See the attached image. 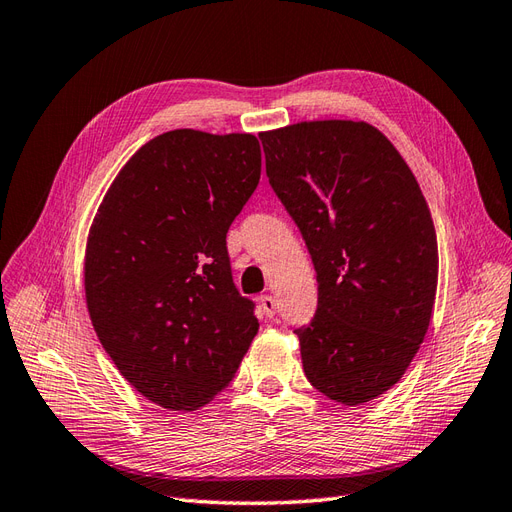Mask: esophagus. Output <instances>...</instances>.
I'll return each mask as SVG.
<instances>
[{
	"label": "esophagus",
	"mask_w": 512,
	"mask_h": 512,
	"mask_svg": "<svg viewBox=\"0 0 512 512\" xmlns=\"http://www.w3.org/2000/svg\"><path fill=\"white\" fill-rule=\"evenodd\" d=\"M259 307H261V311H264V316L272 318L274 313H277V300L264 294V296H259Z\"/></svg>",
	"instance_id": "obj_1"
}]
</instances>
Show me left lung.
Returning a JSON list of instances; mask_svg holds the SVG:
<instances>
[{
    "mask_svg": "<svg viewBox=\"0 0 512 512\" xmlns=\"http://www.w3.org/2000/svg\"><path fill=\"white\" fill-rule=\"evenodd\" d=\"M259 140L318 277V309L294 329L305 376L335 402H368L400 381L428 331L439 272L428 203L368 123H298Z\"/></svg>",
    "mask_w": 512,
    "mask_h": 512,
    "instance_id": "obj_1",
    "label": "left lung"
}]
</instances>
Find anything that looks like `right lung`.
<instances>
[{
    "instance_id": "right-lung-1",
    "label": "right lung",
    "mask_w": 512,
    "mask_h": 512,
    "mask_svg": "<svg viewBox=\"0 0 512 512\" xmlns=\"http://www.w3.org/2000/svg\"><path fill=\"white\" fill-rule=\"evenodd\" d=\"M259 175L253 134L166 131L123 166L90 227V320L119 372L164 409L207 404L257 335L255 303L233 283L227 231Z\"/></svg>"
}]
</instances>
